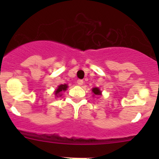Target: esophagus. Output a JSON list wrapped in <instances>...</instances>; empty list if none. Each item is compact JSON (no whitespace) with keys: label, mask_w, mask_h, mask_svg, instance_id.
I'll list each match as a JSON object with an SVG mask.
<instances>
[{"label":"esophagus","mask_w":159,"mask_h":159,"mask_svg":"<svg viewBox=\"0 0 159 159\" xmlns=\"http://www.w3.org/2000/svg\"><path fill=\"white\" fill-rule=\"evenodd\" d=\"M77 83H78V85L81 86L84 84V81H83V80H81V79H78L77 81Z\"/></svg>","instance_id":"1"}]
</instances>
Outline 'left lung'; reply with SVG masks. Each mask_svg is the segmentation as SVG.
Returning <instances> with one entry per match:
<instances>
[{
  "mask_svg": "<svg viewBox=\"0 0 159 159\" xmlns=\"http://www.w3.org/2000/svg\"><path fill=\"white\" fill-rule=\"evenodd\" d=\"M92 91H93V93L95 95H97V96H98V95L101 94V91L99 90V89L96 88V87H95V88H93Z\"/></svg>",
  "mask_w": 159,
  "mask_h": 159,
  "instance_id": "obj_1",
  "label": "left lung"
}]
</instances>
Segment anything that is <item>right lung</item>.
I'll return each instance as SVG.
<instances>
[{
  "label": "right lung",
  "instance_id": "right-lung-1",
  "mask_svg": "<svg viewBox=\"0 0 159 159\" xmlns=\"http://www.w3.org/2000/svg\"><path fill=\"white\" fill-rule=\"evenodd\" d=\"M67 87H67L66 84H61L60 86H58V88L57 89V90L55 91L56 96L60 95V93H61V92H62V91H64L66 90Z\"/></svg>",
  "mask_w": 159,
  "mask_h": 159
}]
</instances>
